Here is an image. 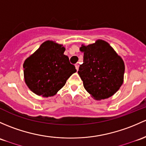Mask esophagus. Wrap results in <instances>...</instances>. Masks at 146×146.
I'll return each instance as SVG.
<instances>
[{"label": "esophagus", "mask_w": 146, "mask_h": 146, "mask_svg": "<svg viewBox=\"0 0 146 146\" xmlns=\"http://www.w3.org/2000/svg\"><path fill=\"white\" fill-rule=\"evenodd\" d=\"M75 66H76V68L77 69V70H78V68H79V64H76V65H75Z\"/></svg>", "instance_id": "1"}]
</instances>
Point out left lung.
<instances>
[{
    "label": "left lung",
    "mask_w": 146,
    "mask_h": 146,
    "mask_svg": "<svg viewBox=\"0 0 146 146\" xmlns=\"http://www.w3.org/2000/svg\"><path fill=\"white\" fill-rule=\"evenodd\" d=\"M80 50L84 57L78 73L86 91L96 100L115 94L124 81L125 67L122 57L104 40L88 45L82 44Z\"/></svg>",
    "instance_id": "left-lung-1"
}]
</instances>
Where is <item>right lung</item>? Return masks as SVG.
Instances as JSON below:
<instances>
[{"label": "right lung", "instance_id": "1", "mask_svg": "<svg viewBox=\"0 0 146 146\" xmlns=\"http://www.w3.org/2000/svg\"><path fill=\"white\" fill-rule=\"evenodd\" d=\"M65 50L63 45L47 40L24 61V81L31 91L42 97L54 96L77 71L64 54Z\"/></svg>", "mask_w": 146, "mask_h": 146}]
</instances>
